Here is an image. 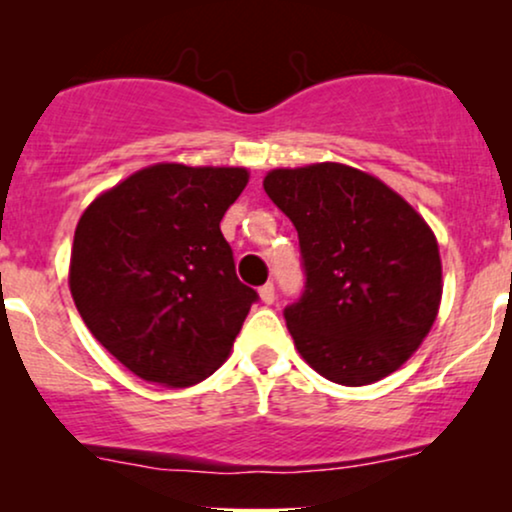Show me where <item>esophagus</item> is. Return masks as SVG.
Here are the masks:
<instances>
[{"mask_svg": "<svg viewBox=\"0 0 512 512\" xmlns=\"http://www.w3.org/2000/svg\"><path fill=\"white\" fill-rule=\"evenodd\" d=\"M260 298H262V303L272 305V303H274V298H276V293H274V284H264V286H260Z\"/></svg>", "mask_w": 512, "mask_h": 512, "instance_id": "1", "label": "esophagus"}]
</instances>
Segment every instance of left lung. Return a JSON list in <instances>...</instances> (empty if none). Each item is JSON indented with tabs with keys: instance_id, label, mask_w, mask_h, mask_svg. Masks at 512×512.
I'll use <instances>...</instances> for the list:
<instances>
[{
	"instance_id": "8db88e82",
	"label": "left lung",
	"mask_w": 512,
	"mask_h": 512,
	"mask_svg": "<svg viewBox=\"0 0 512 512\" xmlns=\"http://www.w3.org/2000/svg\"><path fill=\"white\" fill-rule=\"evenodd\" d=\"M264 192L298 231L305 286L284 317L322 378L370 385L419 349L443 293L428 223L385 182L342 163L267 173Z\"/></svg>"
}]
</instances>
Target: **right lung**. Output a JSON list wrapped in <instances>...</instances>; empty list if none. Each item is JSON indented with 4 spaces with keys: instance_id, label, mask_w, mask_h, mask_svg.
I'll list each match as a JSON object with an SVG mask.
<instances>
[{
    "instance_id": "obj_1",
    "label": "right lung",
    "mask_w": 512,
    "mask_h": 512,
    "mask_svg": "<svg viewBox=\"0 0 512 512\" xmlns=\"http://www.w3.org/2000/svg\"><path fill=\"white\" fill-rule=\"evenodd\" d=\"M245 168L158 163L93 199L69 289L86 327L149 383L190 387L231 354L257 291L236 276L221 219Z\"/></svg>"
}]
</instances>
